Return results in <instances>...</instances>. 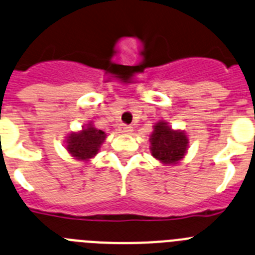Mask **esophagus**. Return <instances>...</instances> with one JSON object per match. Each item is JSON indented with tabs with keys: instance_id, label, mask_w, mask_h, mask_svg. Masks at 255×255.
Segmentation results:
<instances>
[{
	"instance_id": "obj_1",
	"label": "esophagus",
	"mask_w": 255,
	"mask_h": 255,
	"mask_svg": "<svg viewBox=\"0 0 255 255\" xmlns=\"http://www.w3.org/2000/svg\"><path fill=\"white\" fill-rule=\"evenodd\" d=\"M118 129L121 133H125V134H130L133 130V128L129 127V126H127V125H123L122 123V125H119Z\"/></svg>"
}]
</instances>
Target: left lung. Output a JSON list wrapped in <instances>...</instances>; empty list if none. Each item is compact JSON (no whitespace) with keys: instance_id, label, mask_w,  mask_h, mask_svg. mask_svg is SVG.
Here are the masks:
<instances>
[{"instance_id":"8db88e82","label":"left lung","mask_w":255,"mask_h":255,"mask_svg":"<svg viewBox=\"0 0 255 255\" xmlns=\"http://www.w3.org/2000/svg\"><path fill=\"white\" fill-rule=\"evenodd\" d=\"M150 142L151 155L166 165H174L182 160L189 143L184 132L171 129L166 122H159L153 126Z\"/></svg>"}]
</instances>
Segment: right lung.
Wrapping results in <instances>:
<instances>
[{"label": "right lung", "instance_id": "add662e5", "mask_svg": "<svg viewBox=\"0 0 255 255\" xmlns=\"http://www.w3.org/2000/svg\"><path fill=\"white\" fill-rule=\"evenodd\" d=\"M105 137L107 134L103 130L89 125L82 128L81 132L71 133L67 137V150L77 160L88 161L99 152Z\"/></svg>", "mask_w": 255, "mask_h": 255}]
</instances>
